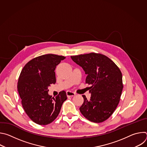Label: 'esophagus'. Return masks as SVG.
<instances>
[{
	"label": "esophagus",
	"mask_w": 147,
	"mask_h": 147,
	"mask_svg": "<svg viewBox=\"0 0 147 147\" xmlns=\"http://www.w3.org/2000/svg\"><path fill=\"white\" fill-rule=\"evenodd\" d=\"M66 95L67 96V97H70V96H74L76 94L72 91H67L66 92Z\"/></svg>",
	"instance_id": "1"
}]
</instances>
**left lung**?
I'll list each match as a JSON object with an SVG mask.
<instances>
[{"label": "left lung", "instance_id": "left-lung-1", "mask_svg": "<svg viewBox=\"0 0 147 147\" xmlns=\"http://www.w3.org/2000/svg\"><path fill=\"white\" fill-rule=\"evenodd\" d=\"M87 75L86 82L91 85L88 100L85 95L80 108L88 120L100 123L114 112L120 101L123 88L122 74L115 63L107 56L95 53L71 56Z\"/></svg>", "mask_w": 147, "mask_h": 147}]
</instances>
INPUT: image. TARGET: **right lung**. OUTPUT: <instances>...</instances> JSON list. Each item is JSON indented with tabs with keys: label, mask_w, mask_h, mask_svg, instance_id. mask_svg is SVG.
I'll use <instances>...</instances> for the list:
<instances>
[{
	"label": "right lung",
	"mask_w": 147,
	"mask_h": 147,
	"mask_svg": "<svg viewBox=\"0 0 147 147\" xmlns=\"http://www.w3.org/2000/svg\"><path fill=\"white\" fill-rule=\"evenodd\" d=\"M65 58L53 54L36 57L28 61L20 73L17 90L22 106L29 117L38 124L52 123L67 99L65 91L55 98L48 94V87L56 83V67Z\"/></svg>",
	"instance_id": "1"
}]
</instances>
